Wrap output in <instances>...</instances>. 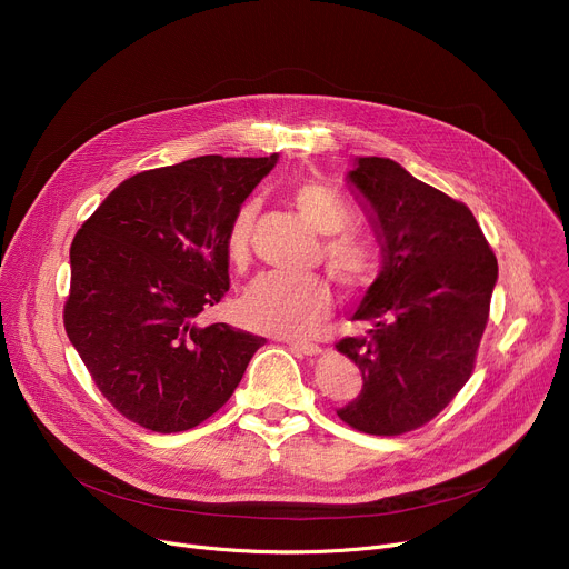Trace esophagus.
<instances>
[{
	"label": "esophagus",
	"mask_w": 569,
	"mask_h": 569,
	"mask_svg": "<svg viewBox=\"0 0 569 569\" xmlns=\"http://www.w3.org/2000/svg\"><path fill=\"white\" fill-rule=\"evenodd\" d=\"M288 346H290L295 352L307 355V357H313V355H320V352H322V348H320V346H316V343H307V341H288Z\"/></svg>",
	"instance_id": "esophagus-1"
}]
</instances>
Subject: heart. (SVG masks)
<instances>
[{
	"label": "heart",
	"mask_w": 569,
	"mask_h": 569,
	"mask_svg": "<svg viewBox=\"0 0 569 569\" xmlns=\"http://www.w3.org/2000/svg\"><path fill=\"white\" fill-rule=\"evenodd\" d=\"M292 202L313 230L332 234L325 242V260L335 277L348 288L367 286L378 269V256L367 239L341 232L350 223L348 204L332 189L316 182L297 187ZM253 217L256 204L244 202L228 223L226 256L234 267H244L249 260ZM330 309L332 295L322 279L281 272L260 274L239 300V316L247 327L281 339L311 337L330 316Z\"/></svg>",
	"instance_id": "heart-1"
}]
</instances>
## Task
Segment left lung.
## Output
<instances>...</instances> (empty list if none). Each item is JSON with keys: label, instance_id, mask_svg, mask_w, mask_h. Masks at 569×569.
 Wrapping results in <instances>:
<instances>
[{"label": "left lung", "instance_id": "1", "mask_svg": "<svg viewBox=\"0 0 569 569\" xmlns=\"http://www.w3.org/2000/svg\"><path fill=\"white\" fill-rule=\"evenodd\" d=\"M348 184L362 198L382 269L337 350L362 371L346 425L399 436L427 425L468 382L489 320L498 260L470 209L392 159L360 157Z\"/></svg>", "mask_w": 569, "mask_h": 569}]
</instances>
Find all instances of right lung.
Listing matches in <instances>:
<instances>
[{
    "label": "right lung",
    "instance_id": "obj_1",
    "mask_svg": "<svg viewBox=\"0 0 569 569\" xmlns=\"http://www.w3.org/2000/svg\"><path fill=\"white\" fill-rule=\"evenodd\" d=\"M277 154H217L124 179L76 232L64 327L101 395L157 433L234 392L262 337L200 313L230 288L226 232Z\"/></svg>",
    "mask_w": 569,
    "mask_h": 569
}]
</instances>
